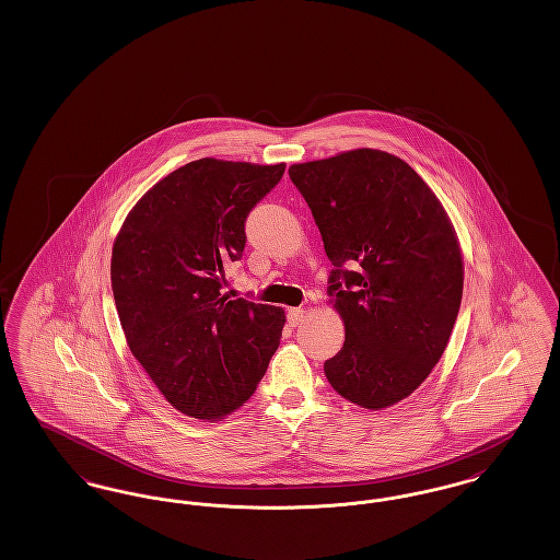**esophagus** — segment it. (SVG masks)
I'll return each mask as SVG.
<instances>
[{
	"label": "esophagus",
	"mask_w": 560,
	"mask_h": 560,
	"mask_svg": "<svg viewBox=\"0 0 560 560\" xmlns=\"http://www.w3.org/2000/svg\"><path fill=\"white\" fill-rule=\"evenodd\" d=\"M306 317V311L302 308V306H295V308H288V320L292 323V325H298L300 320Z\"/></svg>",
	"instance_id": "34e87169"
}]
</instances>
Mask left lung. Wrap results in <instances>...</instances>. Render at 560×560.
I'll use <instances>...</instances> for the list:
<instances>
[{
    "label": "left lung",
    "mask_w": 560,
    "mask_h": 560,
    "mask_svg": "<svg viewBox=\"0 0 560 560\" xmlns=\"http://www.w3.org/2000/svg\"><path fill=\"white\" fill-rule=\"evenodd\" d=\"M290 178L336 267L329 304L347 336L325 377L363 409L397 405L439 363L457 319L464 256L452 218L409 163L377 149L293 163Z\"/></svg>",
    "instance_id": "1"
}]
</instances>
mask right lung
Instances as JSON below:
<instances>
[{"label": "right lung", "mask_w": 560, "mask_h": 560, "mask_svg": "<svg viewBox=\"0 0 560 560\" xmlns=\"http://www.w3.org/2000/svg\"><path fill=\"white\" fill-rule=\"evenodd\" d=\"M285 163L203 158L149 188L110 254V288L126 342L165 400L220 422L249 399L285 325L281 306L222 293L245 247V218Z\"/></svg>", "instance_id": "add662e5"}]
</instances>
